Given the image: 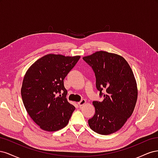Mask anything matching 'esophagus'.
I'll list each match as a JSON object with an SVG mask.
<instances>
[{
    "mask_svg": "<svg viewBox=\"0 0 158 158\" xmlns=\"http://www.w3.org/2000/svg\"><path fill=\"white\" fill-rule=\"evenodd\" d=\"M86 103V101H85V99H82L81 100L80 102H79L78 103V104L79 105V106H84V104H85Z\"/></svg>",
    "mask_w": 158,
    "mask_h": 158,
    "instance_id": "1",
    "label": "esophagus"
}]
</instances>
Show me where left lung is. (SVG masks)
Wrapping results in <instances>:
<instances>
[{
    "instance_id": "obj_1",
    "label": "left lung",
    "mask_w": 158,
    "mask_h": 158,
    "mask_svg": "<svg viewBox=\"0 0 158 158\" xmlns=\"http://www.w3.org/2000/svg\"><path fill=\"white\" fill-rule=\"evenodd\" d=\"M92 66L96 78V88L104 99L93 102L95 113L88 120L90 128L100 135L117 132L135 109L138 88L133 72L121 55L104 51L83 57Z\"/></svg>"
}]
</instances>
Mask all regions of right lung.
<instances>
[{"mask_svg": "<svg viewBox=\"0 0 158 158\" xmlns=\"http://www.w3.org/2000/svg\"><path fill=\"white\" fill-rule=\"evenodd\" d=\"M80 58L51 53L26 71L21 88L22 101L32 120L43 130L56 131L68 125L75 107L66 98L64 79ZM60 92L63 94L57 97Z\"/></svg>", "mask_w": 158, "mask_h": 158, "instance_id": "add662e5", "label": "right lung"}]
</instances>
